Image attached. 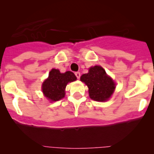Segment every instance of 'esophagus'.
Segmentation results:
<instances>
[{
  "mask_svg": "<svg viewBox=\"0 0 154 154\" xmlns=\"http://www.w3.org/2000/svg\"><path fill=\"white\" fill-rule=\"evenodd\" d=\"M75 76L77 77V79H79L80 76H81V74H80L79 72H76L75 73Z\"/></svg>",
  "mask_w": 154,
  "mask_h": 154,
  "instance_id": "34e87169",
  "label": "esophagus"
}]
</instances>
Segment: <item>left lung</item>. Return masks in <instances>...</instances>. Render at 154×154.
<instances>
[{"label": "left lung", "instance_id": "obj_1", "mask_svg": "<svg viewBox=\"0 0 154 154\" xmlns=\"http://www.w3.org/2000/svg\"><path fill=\"white\" fill-rule=\"evenodd\" d=\"M80 79L89 88L91 99L96 101L108 100L116 88L115 82L99 65L91 67L89 72L82 75Z\"/></svg>", "mask_w": 154, "mask_h": 154}]
</instances>
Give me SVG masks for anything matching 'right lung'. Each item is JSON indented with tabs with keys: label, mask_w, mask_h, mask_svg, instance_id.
Wrapping results in <instances>:
<instances>
[{
	"label": "right lung",
	"mask_w": 154,
	"mask_h": 154,
	"mask_svg": "<svg viewBox=\"0 0 154 154\" xmlns=\"http://www.w3.org/2000/svg\"><path fill=\"white\" fill-rule=\"evenodd\" d=\"M75 80L76 76L72 72L61 73L58 69H52L48 78L42 84V92L51 101H58L65 96L67 84Z\"/></svg>",
	"instance_id": "add662e5"
}]
</instances>
